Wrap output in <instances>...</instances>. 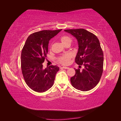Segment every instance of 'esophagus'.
Returning <instances> with one entry per match:
<instances>
[{
	"mask_svg": "<svg viewBox=\"0 0 121 121\" xmlns=\"http://www.w3.org/2000/svg\"><path fill=\"white\" fill-rule=\"evenodd\" d=\"M60 69H69V67H60Z\"/></svg>",
	"mask_w": 121,
	"mask_h": 121,
	"instance_id": "obj_1",
	"label": "esophagus"
}]
</instances>
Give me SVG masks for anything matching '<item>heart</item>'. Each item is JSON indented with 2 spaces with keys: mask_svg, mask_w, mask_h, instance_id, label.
<instances>
[{
  "mask_svg": "<svg viewBox=\"0 0 121 121\" xmlns=\"http://www.w3.org/2000/svg\"><path fill=\"white\" fill-rule=\"evenodd\" d=\"M60 41L61 43L65 45V43L68 42H71V39L67 36H63L60 38ZM70 56L69 55L62 56L58 58V61L60 63L64 65H67L70 63Z\"/></svg>",
  "mask_w": 121,
  "mask_h": 121,
  "instance_id": "1",
  "label": "heart"
}]
</instances>
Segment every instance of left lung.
<instances>
[{
    "mask_svg": "<svg viewBox=\"0 0 121 121\" xmlns=\"http://www.w3.org/2000/svg\"><path fill=\"white\" fill-rule=\"evenodd\" d=\"M77 40L78 52L75 62L82 70L76 69L75 75L71 78L75 88L82 91H89L95 87L100 81L103 72L104 53L99 41L92 33L84 29L64 30Z\"/></svg>",
    "mask_w": 121,
    "mask_h": 121,
    "instance_id": "obj_1",
    "label": "left lung"
}]
</instances>
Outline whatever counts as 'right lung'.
<instances>
[{
	"mask_svg": "<svg viewBox=\"0 0 121 121\" xmlns=\"http://www.w3.org/2000/svg\"><path fill=\"white\" fill-rule=\"evenodd\" d=\"M62 29L43 30L34 33L28 37L21 53V69L27 85L36 92H43L53 85L59 70L56 65L43 68V63L48 53L49 40Z\"/></svg>",
	"mask_w": 121,
	"mask_h": 121,
	"instance_id": "1",
	"label": "right lung"
}]
</instances>
